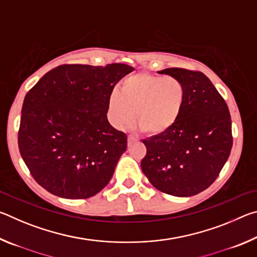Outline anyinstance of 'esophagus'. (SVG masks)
I'll return each instance as SVG.
<instances>
[{
    "mask_svg": "<svg viewBox=\"0 0 257 257\" xmlns=\"http://www.w3.org/2000/svg\"><path fill=\"white\" fill-rule=\"evenodd\" d=\"M134 142H136V138L134 136H128V145H132Z\"/></svg>",
    "mask_w": 257,
    "mask_h": 257,
    "instance_id": "esophagus-1",
    "label": "esophagus"
}]
</instances>
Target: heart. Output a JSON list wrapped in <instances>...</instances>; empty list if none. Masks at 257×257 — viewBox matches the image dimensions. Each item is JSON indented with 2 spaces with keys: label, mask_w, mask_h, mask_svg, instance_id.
Listing matches in <instances>:
<instances>
[{
  "label": "heart",
  "mask_w": 257,
  "mask_h": 257,
  "mask_svg": "<svg viewBox=\"0 0 257 257\" xmlns=\"http://www.w3.org/2000/svg\"><path fill=\"white\" fill-rule=\"evenodd\" d=\"M186 98L182 82L175 77L137 73L125 78L120 93L108 98V116L116 128L135 120L143 132L159 135L170 129L179 118Z\"/></svg>",
  "instance_id": "heart-1"
}]
</instances>
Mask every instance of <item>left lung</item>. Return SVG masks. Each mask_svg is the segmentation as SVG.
Instances as JSON below:
<instances>
[{"label": "left lung", "mask_w": 257, "mask_h": 257, "mask_svg": "<svg viewBox=\"0 0 257 257\" xmlns=\"http://www.w3.org/2000/svg\"><path fill=\"white\" fill-rule=\"evenodd\" d=\"M179 79L186 98L170 129L144 139L142 170L156 189L179 197L208 188L219 176L232 147L231 118L224 98L201 71L168 68Z\"/></svg>", "instance_id": "obj_1"}]
</instances>
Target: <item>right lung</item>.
Masks as SVG:
<instances>
[{
    "mask_svg": "<svg viewBox=\"0 0 257 257\" xmlns=\"http://www.w3.org/2000/svg\"><path fill=\"white\" fill-rule=\"evenodd\" d=\"M134 70L62 64L26 94L18 145L38 185L55 196L84 199L99 193L127 150V135L108 123V98Z\"/></svg>",
    "mask_w": 257,
    "mask_h": 257,
    "instance_id": "1",
    "label": "right lung"
}]
</instances>
